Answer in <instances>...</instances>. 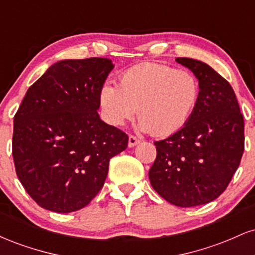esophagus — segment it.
I'll list each match as a JSON object with an SVG mask.
<instances>
[{"label":"esophagus","mask_w":255,"mask_h":255,"mask_svg":"<svg viewBox=\"0 0 255 255\" xmlns=\"http://www.w3.org/2000/svg\"><path fill=\"white\" fill-rule=\"evenodd\" d=\"M139 142H140V140L137 139L136 136H134V135L128 136V146H129V147H134V146H136Z\"/></svg>","instance_id":"34e87169"}]
</instances>
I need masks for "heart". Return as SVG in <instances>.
Returning a JSON list of instances; mask_svg holds the SVG:
<instances>
[{
	"label": "heart",
	"mask_w": 255,
	"mask_h": 255,
	"mask_svg": "<svg viewBox=\"0 0 255 255\" xmlns=\"http://www.w3.org/2000/svg\"><path fill=\"white\" fill-rule=\"evenodd\" d=\"M200 84L194 74L160 63H140L120 75L119 87L104 84L99 103L110 125L124 126L135 115L154 136L181 130L197 108Z\"/></svg>",
	"instance_id": "1"
}]
</instances>
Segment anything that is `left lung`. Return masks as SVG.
Returning <instances> with one entry per match:
<instances>
[{"label":"left lung","mask_w":255,"mask_h":255,"mask_svg":"<svg viewBox=\"0 0 255 255\" xmlns=\"http://www.w3.org/2000/svg\"><path fill=\"white\" fill-rule=\"evenodd\" d=\"M176 62L198 79L200 98L182 129L154 141L157 157L148 177L166 201L192 207L217 199L230 183L245 150V124L223 77L201 61L177 57Z\"/></svg>","instance_id":"8db88e82"}]
</instances>
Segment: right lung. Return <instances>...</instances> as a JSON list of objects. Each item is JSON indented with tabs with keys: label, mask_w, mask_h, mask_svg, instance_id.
Returning <instances> with one entry per match:
<instances>
[{
	"label": "right lung",
	"mask_w": 255,
	"mask_h": 255,
	"mask_svg": "<svg viewBox=\"0 0 255 255\" xmlns=\"http://www.w3.org/2000/svg\"><path fill=\"white\" fill-rule=\"evenodd\" d=\"M109 58L54 63L26 92L14 116L13 159L26 192L49 211L83 209L103 187L127 134L99 118Z\"/></svg>",
	"instance_id": "1"
}]
</instances>
